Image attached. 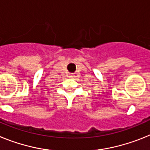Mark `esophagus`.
I'll return each instance as SVG.
<instances>
[{"mask_svg": "<svg viewBox=\"0 0 150 150\" xmlns=\"http://www.w3.org/2000/svg\"><path fill=\"white\" fill-rule=\"evenodd\" d=\"M69 78H74L75 75H74L73 74H69Z\"/></svg>", "mask_w": 150, "mask_h": 150, "instance_id": "34e87169", "label": "esophagus"}]
</instances>
